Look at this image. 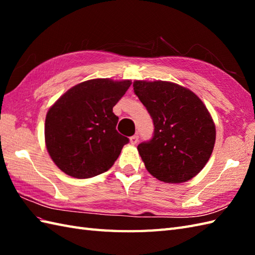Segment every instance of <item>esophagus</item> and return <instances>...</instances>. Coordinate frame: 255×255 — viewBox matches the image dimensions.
I'll list each match as a JSON object with an SVG mask.
<instances>
[{"label":"esophagus","mask_w":255,"mask_h":255,"mask_svg":"<svg viewBox=\"0 0 255 255\" xmlns=\"http://www.w3.org/2000/svg\"><path fill=\"white\" fill-rule=\"evenodd\" d=\"M138 140H139V136H137V134H133V136L130 137V143L136 144L138 142Z\"/></svg>","instance_id":"34e87169"}]
</instances>
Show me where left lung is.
Segmentation results:
<instances>
[{
  "mask_svg": "<svg viewBox=\"0 0 255 255\" xmlns=\"http://www.w3.org/2000/svg\"><path fill=\"white\" fill-rule=\"evenodd\" d=\"M134 94L147 108L154 131L138 144L152 176L164 183H183L203 170L213 152L216 128L199 97L166 81H134Z\"/></svg>",
  "mask_w": 255,
  "mask_h": 255,
  "instance_id": "8db88e82",
  "label": "left lung"
}]
</instances>
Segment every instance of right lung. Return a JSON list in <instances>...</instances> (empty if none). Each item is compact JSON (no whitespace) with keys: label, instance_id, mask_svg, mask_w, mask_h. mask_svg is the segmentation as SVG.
I'll use <instances>...</instances> for the list:
<instances>
[{"label":"right lung","instance_id":"obj_1","mask_svg":"<svg viewBox=\"0 0 255 255\" xmlns=\"http://www.w3.org/2000/svg\"><path fill=\"white\" fill-rule=\"evenodd\" d=\"M131 81L89 80L67 91L50 110L45 123L49 155L66 174L93 177L110 170L129 139L116 130L113 107Z\"/></svg>","mask_w":255,"mask_h":255}]
</instances>
